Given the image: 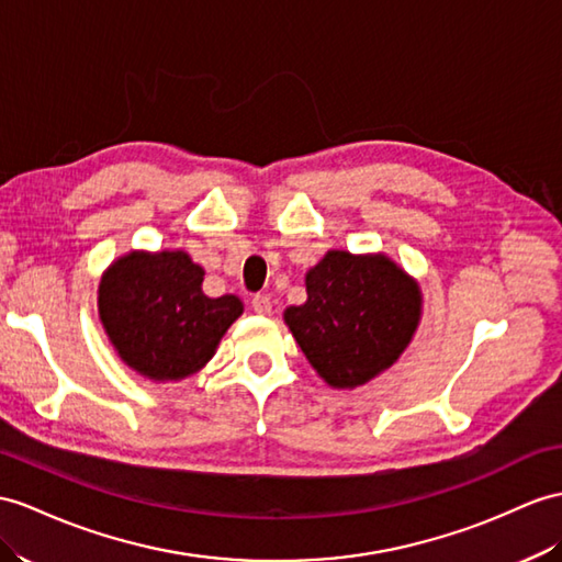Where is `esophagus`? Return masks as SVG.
<instances>
[{
    "instance_id": "1",
    "label": "esophagus",
    "mask_w": 562,
    "mask_h": 562,
    "mask_svg": "<svg viewBox=\"0 0 562 562\" xmlns=\"http://www.w3.org/2000/svg\"><path fill=\"white\" fill-rule=\"evenodd\" d=\"M252 310L257 312V314H271V297L269 295H255L252 297Z\"/></svg>"
}]
</instances>
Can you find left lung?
I'll use <instances>...</instances> for the list:
<instances>
[{"instance_id": "obj_1", "label": "left lung", "mask_w": 562, "mask_h": 562, "mask_svg": "<svg viewBox=\"0 0 562 562\" xmlns=\"http://www.w3.org/2000/svg\"><path fill=\"white\" fill-rule=\"evenodd\" d=\"M307 300L283 312L295 344L331 389H358L384 374L422 322L417 279L386 252L328 250L305 273Z\"/></svg>"}]
</instances>
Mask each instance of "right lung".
Instances as JSON below:
<instances>
[{"label":"right lung","mask_w":562,"mask_h":562,"mask_svg":"<svg viewBox=\"0 0 562 562\" xmlns=\"http://www.w3.org/2000/svg\"><path fill=\"white\" fill-rule=\"evenodd\" d=\"M202 281L204 269L186 250H131L104 269L98 312L123 364L169 384L214 358L243 303L231 293L207 297Z\"/></svg>","instance_id":"right-lung-1"}]
</instances>
